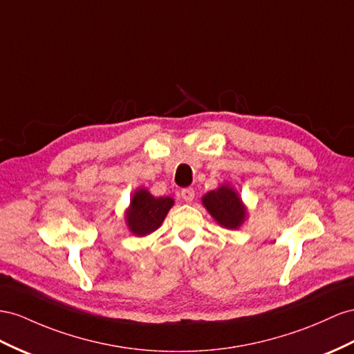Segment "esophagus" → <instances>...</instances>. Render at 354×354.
Returning <instances> with one entry per match:
<instances>
[{"label":"esophagus","instance_id":"34e87169","mask_svg":"<svg viewBox=\"0 0 354 354\" xmlns=\"http://www.w3.org/2000/svg\"><path fill=\"white\" fill-rule=\"evenodd\" d=\"M181 198H183L186 203H192L195 198V190L192 187H186L181 190Z\"/></svg>","mask_w":354,"mask_h":354}]
</instances>
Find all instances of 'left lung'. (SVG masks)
<instances>
[{"label":"left lung","mask_w":354,"mask_h":354,"mask_svg":"<svg viewBox=\"0 0 354 354\" xmlns=\"http://www.w3.org/2000/svg\"><path fill=\"white\" fill-rule=\"evenodd\" d=\"M201 201L209 216L222 227L238 229L247 221V207L231 183H223L209 190Z\"/></svg>","instance_id":"8db88e82"}]
</instances>
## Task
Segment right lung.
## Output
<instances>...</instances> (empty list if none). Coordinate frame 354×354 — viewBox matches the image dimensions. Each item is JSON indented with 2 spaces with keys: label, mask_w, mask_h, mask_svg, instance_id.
Returning a JSON list of instances; mask_svg holds the SVG:
<instances>
[{
  "label": "right lung",
  "mask_w": 354,
  "mask_h": 354,
  "mask_svg": "<svg viewBox=\"0 0 354 354\" xmlns=\"http://www.w3.org/2000/svg\"><path fill=\"white\" fill-rule=\"evenodd\" d=\"M174 199L171 196H153L146 187L133 190L129 205L125 209V223L136 236H146L160 227Z\"/></svg>",
  "instance_id": "right-lung-1"
}]
</instances>
